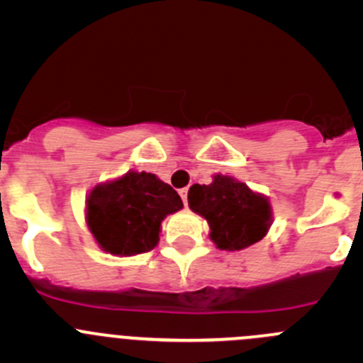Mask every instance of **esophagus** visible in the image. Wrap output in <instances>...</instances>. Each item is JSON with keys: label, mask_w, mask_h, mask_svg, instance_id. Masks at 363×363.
Wrapping results in <instances>:
<instances>
[{"label": "esophagus", "mask_w": 363, "mask_h": 363, "mask_svg": "<svg viewBox=\"0 0 363 363\" xmlns=\"http://www.w3.org/2000/svg\"><path fill=\"white\" fill-rule=\"evenodd\" d=\"M179 195H181V199H182V202H184V205L188 203V188L179 189Z\"/></svg>", "instance_id": "obj_1"}]
</instances>
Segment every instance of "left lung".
Here are the masks:
<instances>
[{"mask_svg": "<svg viewBox=\"0 0 363 363\" xmlns=\"http://www.w3.org/2000/svg\"><path fill=\"white\" fill-rule=\"evenodd\" d=\"M188 203L208 223V237L221 251H240L256 244L269 233L274 219L269 199L232 175L216 174L211 184H193Z\"/></svg>", "mask_w": 363, "mask_h": 363, "instance_id": "left-lung-1", "label": "left lung"}]
</instances>
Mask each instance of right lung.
<instances>
[{"mask_svg":"<svg viewBox=\"0 0 363 363\" xmlns=\"http://www.w3.org/2000/svg\"><path fill=\"white\" fill-rule=\"evenodd\" d=\"M181 208V196L170 184L155 174L130 170L91 189L86 225L104 251L135 256L158 246L163 219Z\"/></svg>","mask_w":363,"mask_h":363,"instance_id":"obj_1","label":"right lung"}]
</instances>
